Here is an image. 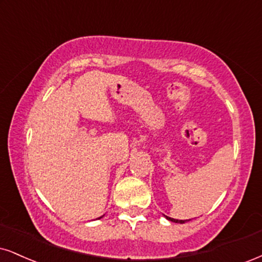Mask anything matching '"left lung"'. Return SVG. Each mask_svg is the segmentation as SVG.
I'll return each mask as SVG.
<instances>
[{"mask_svg": "<svg viewBox=\"0 0 262 262\" xmlns=\"http://www.w3.org/2000/svg\"><path fill=\"white\" fill-rule=\"evenodd\" d=\"M165 216V215H164ZM167 220L171 221V222H176V224H185V222L189 221V220H176V219H172V217H169V216H165Z\"/></svg>", "mask_w": 262, "mask_h": 262, "instance_id": "left-lung-1", "label": "left lung"}]
</instances>
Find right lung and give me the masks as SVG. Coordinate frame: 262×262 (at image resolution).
Masks as SVG:
<instances>
[{"instance_id":"obj_1","label":"right lung","mask_w":262,"mask_h":262,"mask_svg":"<svg viewBox=\"0 0 262 262\" xmlns=\"http://www.w3.org/2000/svg\"><path fill=\"white\" fill-rule=\"evenodd\" d=\"M101 217H103V216H101ZM101 217H98V219H101Z\"/></svg>"}]
</instances>
